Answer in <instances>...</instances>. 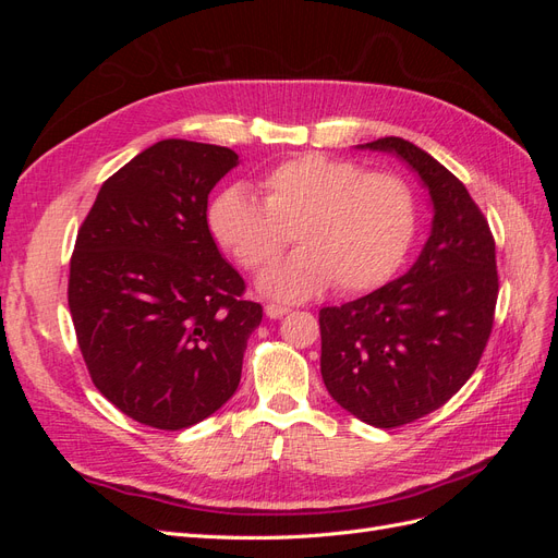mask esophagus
Masks as SVG:
<instances>
[{"label": "esophagus", "instance_id": "esophagus-1", "mask_svg": "<svg viewBox=\"0 0 558 558\" xmlns=\"http://www.w3.org/2000/svg\"><path fill=\"white\" fill-rule=\"evenodd\" d=\"M291 310L289 307H283V305H275V302H269V305H265V314L269 316V318H281V316H286L289 314Z\"/></svg>", "mask_w": 558, "mask_h": 558}]
</instances>
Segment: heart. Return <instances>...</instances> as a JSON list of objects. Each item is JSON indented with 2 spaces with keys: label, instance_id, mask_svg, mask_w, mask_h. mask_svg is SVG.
Wrapping results in <instances>:
<instances>
[{
  "label": "heart",
  "instance_id": "obj_1",
  "mask_svg": "<svg viewBox=\"0 0 558 558\" xmlns=\"http://www.w3.org/2000/svg\"><path fill=\"white\" fill-rule=\"evenodd\" d=\"M263 202L244 185H230L209 205V230L218 246L246 269L269 265L258 289L283 302L324 293L335 281L342 293L375 291L408 260L418 232V199L393 172L307 154L286 160L260 179Z\"/></svg>",
  "mask_w": 558,
  "mask_h": 558
}]
</instances>
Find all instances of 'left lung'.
<instances>
[{
	"mask_svg": "<svg viewBox=\"0 0 558 558\" xmlns=\"http://www.w3.org/2000/svg\"><path fill=\"white\" fill-rule=\"evenodd\" d=\"M361 148L408 162L433 199L430 238L402 277L318 312L320 377L332 400L377 428L426 416L475 373L492 337L496 242L465 185L400 137Z\"/></svg>",
	"mask_w": 558,
	"mask_h": 558,
	"instance_id": "8db88e82",
	"label": "left lung"
}]
</instances>
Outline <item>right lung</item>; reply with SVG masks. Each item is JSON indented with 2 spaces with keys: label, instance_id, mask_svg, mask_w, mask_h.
Here are the masks:
<instances>
[{
  "label": "right lung",
  "instance_id": "add662e5",
  "mask_svg": "<svg viewBox=\"0 0 558 558\" xmlns=\"http://www.w3.org/2000/svg\"><path fill=\"white\" fill-rule=\"evenodd\" d=\"M238 154L162 140L109 177L78 228L66 302L97 391L181 430L238 391L263 307L209 232L207 199Z\"/></svg>",
  "mask_w": 558,
  "mask_h": 558
}]
</instances>
